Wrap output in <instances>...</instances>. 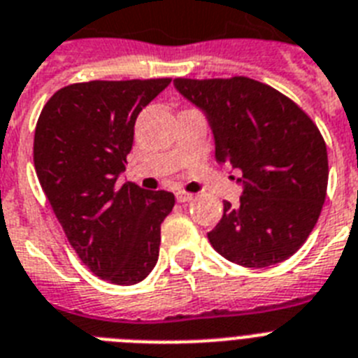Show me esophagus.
<instances>
[{"mask_svg":"<svg viewBox=\"0 0 358 358\" xmlns=\"http://www.w3.org/2000/svg\"><path fill=\"white\" fill-rule=\"evenodd\" d=\"M192 194H188V192L185 190H177L176 192V199L179 201V203H188V201H192Z\"/></svg>","mask_w":358,"mask_h":358,"instance_id":"esophagus-1","label":"esophagus"}]
</instances>
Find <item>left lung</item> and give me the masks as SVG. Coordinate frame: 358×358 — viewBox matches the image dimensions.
<instances>
[{
	"label": "left lung",
	"instance_id": "1",
	"mask_svg": "<svg viewBox=\"0 0 358 358\" xmlns=\"http://www.w3.org/2000/svg\"><path fill=\"white\" fill-rule=\"evenodd\" d=\"M206 117L215 161L239 170L238 205L208 241L232 264L271 267L291 258L315 229L327 190V150L313 120L285 94L252 78L173 80Z\"/></svg>",
	"mask_w": 358,
	"mask_h": 358
}]
</instances>
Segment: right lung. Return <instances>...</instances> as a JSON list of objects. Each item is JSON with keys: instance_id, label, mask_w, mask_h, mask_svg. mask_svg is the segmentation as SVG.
Masks as SVG:
<instances>
[{"instance_id": "obj_1", "label": "right lung", "mask_w": 358, "mask_h": 358, "mask_svg": "<svg viewBox=\"0 0 358 358\" xmlns=\"http://www.w3.org/2000/svg\"><path fill=\"white\" fill-rule=\"evenodd\" d=\"M170 78L93 80L67 85L41 109L34 168L71 247L99 278L133 285L159 258L172 192H150L119 177L138 113Z\"/></svg>"}]
</instances>
